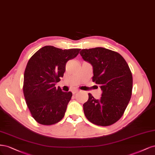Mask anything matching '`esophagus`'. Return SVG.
Instances as JSON below:
<instances>
[{"instance_id": "1", "label": "esophagus", "mask_w": 155, "mask_h": 155, "mask_svg": "<svg viewBox=\"0 0 155 155\" xmlns=\"http://www.w3.org/2000/svg\"><path fill=\"white\" fill-rule=\"evenodd\" d=\"M78 91H79V90H78V89H74V90L72 91V93H73V94H75V93H78Z\"/></svg>"}]
</instances>
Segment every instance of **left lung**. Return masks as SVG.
<instances>
[{
    "label": "left lung",
    "instance_id": "obj_1",
    "mask_svg": "<svg viewBox=\"0 0 155 155\" xmlns=\"http://www.w3.org/2000/svg\"><path fill=\"white\" fill-rule=\"evenodd\" d=\"M80 54L92 65V80L102 91L100 99L88 94V101L83 105L85 116L97 126H111L122 117L131 99V71L121 54L110 49H84Z\"/></svg>",
    "mask_w": 155,
    "mask_h": 155
}]
</instances>
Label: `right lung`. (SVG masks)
Returning <instances> with one entry per match:
<instances>
[{"instance_id":"add662e5","label":"right lung","mask_w":155,"mask_h":155,"mask_svg":"<svg viewBox=\"0 0 155 155\" xmlns=\"http://www.w3.org/2000/svg\"><path fill=\"white\" fill-rule=\"evenodd\" d=\"M81 49H62L46 46L29 60L24 74L23 93L32 117L41 124L53 125L64 117L72 93L56 88L66 64Z\"/></svg>"}]
</instances>
